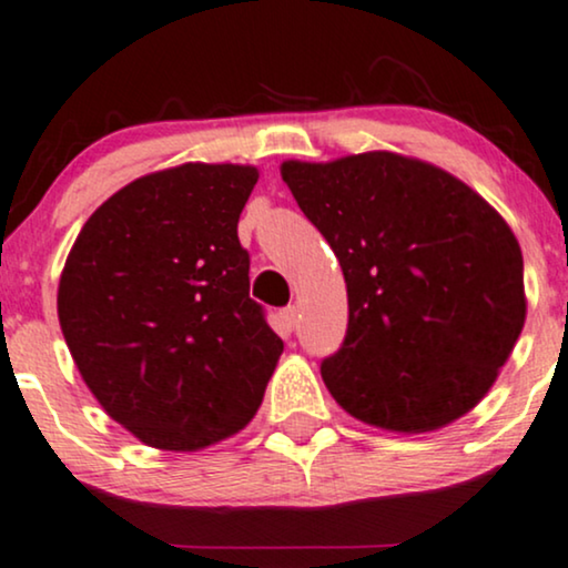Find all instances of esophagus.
<instances>
[{
    "label": "esophagus",
    "mask_w": 568,
    "mask_h": 568,
    "mask_svg": "<svg viewBox=\"0 0 568 568\" xmlns=\"http://www.w3.org/2000/svg\"><path fill=\"white\" fill-rule=\"evenodd\" d=\"M296 323H298V310L296 306H285L283 312H280V325H283V331H293V327H296Z\"/></svg>",
    "instance_id": "34e87169"
}]
</instances>
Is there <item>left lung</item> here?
<instances>
[{
    "label": "left lung",
    "mask_w": 568,
    "mask_h": 568,
    "mask_svg": "<svg viewBox=\"0 0 568 568\" xmlns=\"http://www.w3.org/2000/svg\"><path fill=\"white\" fill-rule=\"evenodd\" d=\"M280 172L344 270L349 325L320 365L333 399L405 434L479 405L526 317L524 258L505 219L453 174L396 153L285 161Z\"/></svg>",
    "instance_id": "8db88e82"
}]
</instances>
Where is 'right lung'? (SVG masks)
Wrapping results in <instances>:
<instances>
[{
  "mask_svg": "<svg viewBox=\"0 0 568 568\" xmlns=\"http://www.w3.org/2000/svg\"><path fill=\"white\" fill-rule=\"evenodd\" d=\"M256 180L232 163L148 174L108 197L68 254V349L105 413L150 447L193 453L241 432L283 354L237 241Z\"/></svg>",
  "mask_w": 568,
  "mask_h": 568,
  "instance_id": "right-lung-1",
  "label": "right lung"
}]
</instances>
